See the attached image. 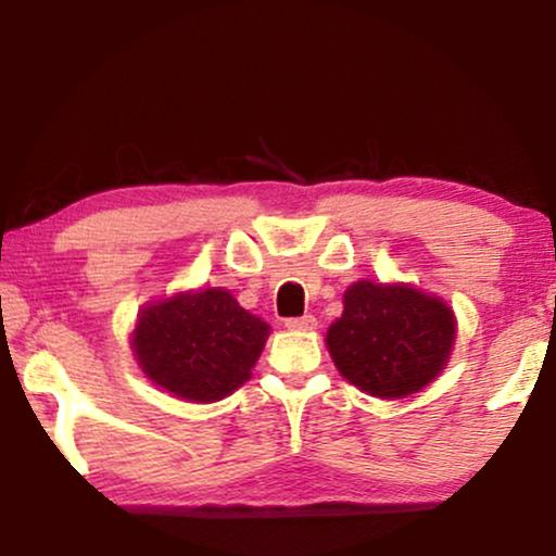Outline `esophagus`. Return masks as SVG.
<instances>
[{
  "label": "esophagus",
  "instance_id": "obj_1",
  "mask_svg": "<svg viewBox=\"0 0 556 556\" xmlns=\"http://www.w3.org/2000/svg\"><path fill=\"white\" fill-rule=\"evenodd\" d=\"M286 329L291 331H314L316 329V318L306 314V316H295V318H286Z\"/></svg>",
  "mask_w": 556,
  "mask_h": 556
}]
</instances>
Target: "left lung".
Returning <instances> with one entry per match:
<instances>
[{
    "label": "left lung",
    "instance_id": "1",
    "mask_svg": "<svg viewBox=\"0 0 556 556\" xmlns=\"http://www.w3.org/2000/svg\"><path fill=\"white\" fill-rule=\"evenodd\" d=\"M455 339L453 311L409 286L359 280L326 344L341 375L375 397H405L445 367Z\"/></svg>",
    "mask_w": 556,
    "mask_h": 556
}]
</instances>
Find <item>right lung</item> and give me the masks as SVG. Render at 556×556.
Instances as JSON below:
<instances>
[{"label":"right lung","mask_w":556,"mask_h":556,"mask_svg":"<svg viewBox=\"0 0 556 556\" xmlns=\"http://www.w3.org/2000/svg\"><path fill=\"white\" fill-rule=\"evenodd\" d=\"M270 326L227 291L179 293L139 316L134 352L143 375L192 402H217L250 379Z\"/></svg>","instance_id":"right-lung-1"}]
</instances>
